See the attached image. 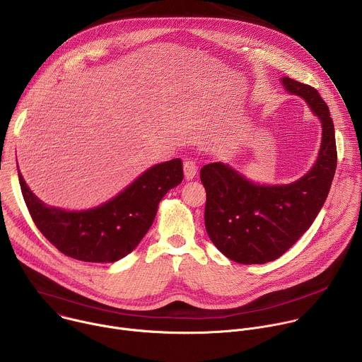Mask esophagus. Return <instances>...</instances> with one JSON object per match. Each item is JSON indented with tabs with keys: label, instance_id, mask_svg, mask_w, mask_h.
Wrapping results in <instances>:
<instances>
[{
	"label": "esophagus",
	"instance_id": "obj_1",
	"mask_svg": "<svg viewBox=\"0 0 362 362\" xmlns=\"http://www.w3.org/2000/svg\"><path fill=\"white\" fill-rule=\"evenodd\" d=\"M183 170H185V177L186 180H192L196 173H197V165L194 160L192 159H186L185 163H183Z\"/></svg>",
	"mask_w": 362,
	"mask_h": 362
}]
</instances>
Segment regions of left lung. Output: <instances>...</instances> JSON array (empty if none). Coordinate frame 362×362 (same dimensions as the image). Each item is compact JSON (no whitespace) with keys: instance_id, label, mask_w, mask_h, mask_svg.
<instances>
[{"instance_id":"obj_1","label":"left lung","mask_w":362,"mask_h":362,"mask_svg":"<svg viewBox=\"0 0 362 362\" xmlns=\"http://www.w3.org/2000/svg\"><path fill=\"white\" fill-rule=\"evenodd\" d=\"M281 81L321 120L322 141L314 168L293 183L276 186L256 185L221 162L200 169L206 230L225 256L243 265L278 259L309 229L327 200L337 169L335 130L327 103L311 86L289 77Z\"/></svg>"}]
</instances>
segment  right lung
I'll return each instance as SVG.
<instances>
[{
	"label": "right lung",
	"instance_id": "1",
	"mask_svg": "<svg viewBox=\"0 0 362 362\" xmlns=\"http://www.w3.org/2000/svg\"><path fill=\"white\" fill-rule=\"evenodd\" d=\"M18 168V166H17ZM18 180L28 212L49 243L83 262H116L129 255L150 229L159 202L183 180L180 159L156 165L112 200L94 209L69 212L49 208Z\"/></svg>",
	"mask_w": 362,
	"mask_h": 362
}]
</instances>
